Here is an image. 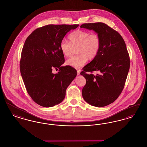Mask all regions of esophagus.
<instances>
[{"label": "esophagus", "instance_id": "1", "mask_svg": "<svg viewBox=\"0 0 147 147\" xmlns=\"http://www.w3.org/2000/svg\"><path fill=\"white\" fill-rule=\"evenodd\" d=\"M80 70H77V75H78V76H79V75H80Z\"/></svg>", "mask_w": 147, "mask_h": 147}]
</instances>
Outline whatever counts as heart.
I'll list each match as a JSON object with an SVG mask.
<instances>
[{"label":"heart","instance_id":"obj_1","mask_svg":"<svg viewBox=\"0 0 147 147\" xmlns=\"http://www.w3.org/2000/svg\"><path fill=\"white\" fill-rule=\"evenodd\" d=\"M70 43L63 39L60 43L59 48L63 55L69 56L70 50L73 47L78 46V56H71L65 61L67 65L75 68H79L85 65L88 58L94 59L99 52L101 46V40L96 34H90L87 31L78 30L69 36Z\"/></svg>","mask_w":147,"mask_h":147}]
</instances>
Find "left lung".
<instances>
[{
	"instance_id": "8db88e82",
	"label": "left lung",
	"mask_w": 147,
	"mask_h": 147,
	"mask_svg": "<svg viewBox=\"0 0 147 147\" xmlns=\"http://www.w3.org/2000/svg\"><path fill=\"white\" fill-rule=\"evenodd\" d=\"M81 28L94 31L101 46L97 56L80 73L86 79L82 90L84 100L102 107L114 102L121 94L129 69L130 59L126 43L119 32L102 22L83 24ZM98 71L94 76L86 72Z\"/></svg>"
}]
</instances>
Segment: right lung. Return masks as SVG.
<instances>
[{"label": "right lung", "instance_id": "obj_1", "mask_svg": "<svg viewBox=\"0 0 147 147\" xmlns=\"http://www.w3.org/2000/svg\"><path fill=\"white\" fill-rule=\"evenodd\" d=\"M78 25H48L37 28L26 38L21 52L20 72L32 99L45 107L60 104L68 86L77 76V70L64 62L60 43ZM59 69L57 74L53 69Z\"/></svg>", "mask_w": 147, "mask_h": 147}]
</instances>
